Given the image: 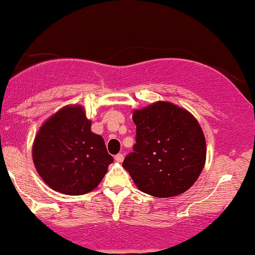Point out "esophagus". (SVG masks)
I'll use <instances>...</instances> for the list:
<instances>
[{
    "label": "esophagus",
    "instance_id": "1",
    "mask_svg": "<svg viewBox=\"0 0 255 255\" xmlns=\"http://www.w3.org/2000/svg\"><path fill=\"white\" fill-rule=\"evenodd\" d=\"M115 160L117 162H123V160H124V155L123 154H117L115 156Z\"/></svg>",
    "mask_w": 255,
    "mask_h": 255
}]
</instances>
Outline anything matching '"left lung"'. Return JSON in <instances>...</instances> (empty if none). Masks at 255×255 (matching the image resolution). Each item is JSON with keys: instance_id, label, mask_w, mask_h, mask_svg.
<instances>
[{"instance_id": "1", "label": "left lung", "mask_w": 255, "mask_h": 255, "mask_svg": "<svg viewBox=\"0 0 255 255\" xmlns=\"http://www.w3.org/2000/svg\"><path fill=\"white\" fill-rule=\"evenodd\" d=\"M136 143L123 167L142 192L181 194L196 182L206 157L205 137L196 118L175 105L152 104L134 111Z\"/></svg>"}]
</instances>
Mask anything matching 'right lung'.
Returning <instances> with one entry per match:
<instances>
[{
  "instance_id": "obj_1",
  "label": "right lung",
  "mask_w": 255,
  "mask_h": 255,
  "mask_svg": "<svg viewBox=\"0 0 255 255\" xmlns=\"http://www.w3.org/2000/svg\"><path fill=\"white\" fill-rule=\"evenodd\" d=\"M33 162L52 190L81 196L100 184L113 157L103 137L91 131L83 110L69 106L40 128L33 144Z\"/></svg>"
}]
</instances>
